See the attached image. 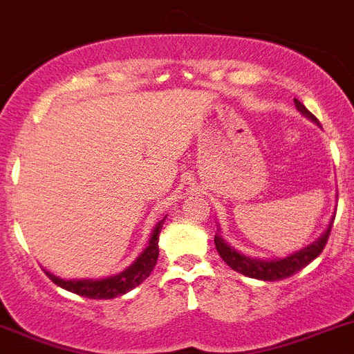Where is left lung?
<instances>
[{
    "label": "left lung",
    "instance_id": "1",
    "mask_svg": "<svg viewBox=\"0 0 354 354\" xmlns=\"http://www.w3.org/2000/svg\"><path fill=\"white\" fill-rule=\"evenodd\" d=\"M295 108L299 109L304 117L317 122L315 115H311V113L306 109V106L301 102V100L295 99ZM317 124H319V122H317ZM333 219H331V223H329L328 230H326V232L317 239V241L304 246V248H301V250L295 252V254L283 257V259L264 261V259H255V257H246L245 254H239L236 248L227 245L225 239H223L221 236H218V234H216V237H214V243H216V248H218L221 259L225 261L230 268L236 270V272L243 273V275H246V277L259 279V281H281V279L292 277L293 273H297L299 270L308 266L315 257H319V255L322 254L324 246H326V243H328L329 234H331Z\"/></svg>",
    "mask_w": 354,
    "mask_h": 354
}]
</instances>
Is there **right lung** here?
I'll return each instance as SVG.
<instances>
[{
    "label": "right lung",
    "instance_id": "right-lung-1",
    "mask_svg": "<svg viewBox=\"0 0 354 354\" xmlns=\"http://www.w3.org/2000/svg\"><path fill=\"white\" fill-rule=\"evenodd\" d=\"M162 227L163 219L154 227L149 245L145 246V250L136 257V261L131 266H127L118 275L97 279V281L95 279H79V281L70 279V281H66V279L55 277L50 272H46V275H48V279L53 284H57V286L64 288V290L71 293H77V295L88 297V299H115L118 295H124V293L131 292L133 288L144 283L145 279L151 275V272H153L154 264L158 261V236L162 232Z\"/></svg>",
    "mask_w": 354,
    "mask_h": 354
}]
</instances>
